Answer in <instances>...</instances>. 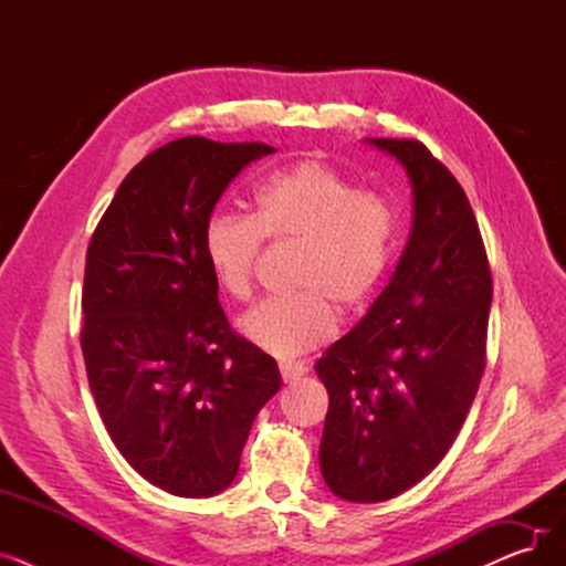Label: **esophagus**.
<instances>
[{"mask_svg":"<svg viewBox=\"0 0 566 566\" xmlns=\"http://www.w3.org/2000/svg\"><path fill=\"white\" fill-rule=\"evenodd\" d=\"M305 367L303 365H295V363H280V374L284 378V382H295L305 376Z\"/></svg>","mask_w":566,"mask_h":566,"instance_id":"obj_1","label":"esophagus"}]
</instances>
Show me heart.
<instances>
[{"label": "heart", "instance_id": "b5f03b06", "mask_svg": "<svg viewBox=\"0 0 566 566\" xmlns=\"http://www.w3.org/2000/svg\"><path fill=\"white\" fill-rule=\"evenodd\" d=\"M263 238L301 245L291 298H271L241 318V333L275 358H298L335 335L337 318L363 314L388 277L397 250L395 208L321 160L268 174L252 216L216 213L203 254L218 286L235 301L252 293Z\"/></svg>", "mask_w": 566, "mask_h": 566}]
</instances>
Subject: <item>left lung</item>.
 <instances>
[{"instance_id":"left-lung-1","label":"left lung","mask_w":566,"mask_h":566,"mask_svg":"<svg viewBox=\"0 0 566 566\" xmlns=\"http://www.w3.org/2000/svg\"><path fill=\"white\" fill-rule=\"evenodd\" d=\"M412 186V227L390 284L316 363L331 406L321 472L350 502L415 486L452 448L486 365L491 268L470 201L418 139H367Z\"/></svg>"}]
</instances>
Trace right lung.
I'll list each match as a JSON object with an SVG mask.
<instances>
[{
  "instance_id": "right-lung-1",
  "label": "right lung",
  "mask_w": 566,
  "mask_h": 566,
  "mask_svg": "<svg viewBox=\"0 0 566 566\" xmlns=\"http://www.w3.org/2000/svg\"><path fill=\"white\" fill-rule=\"evenodd\" d=\"M261 142L174 139L130 169L86 250L80 333L88 388L146 482L211 497L238 472L277 363L231 331L203 229Z\"/></svg>"
}]
</instances>
